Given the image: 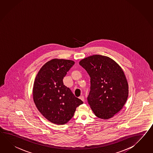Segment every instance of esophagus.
<instances>
[{
    "label": "esophagus",
    "mask_w": 153,
    "mask_h": 153,
    "mask_svg": "<svg viewBox=\"0 0 153 153\" xmlns=\"http://www.w3.org/2000/svg\"><path fill=\"white\" fill-rule=\"evenodd\" d=\"M79 98L81 100H82L83 102H84L85 101V99H84V97L83 96H81L80 97H79Z\"/></svg>",
    "instance_id": "1"
}]
</instances>
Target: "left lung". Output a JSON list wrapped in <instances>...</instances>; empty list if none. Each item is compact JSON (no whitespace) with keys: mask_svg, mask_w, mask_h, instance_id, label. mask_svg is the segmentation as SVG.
Returning <instances> with one entry per match:
<instances>
[{"mask_svg":"<svg viewBox=\"0 0 153 153\" xmlns=\"http://www.w3.org/2000/svg\"><path fill=\"white\" fill-rule=\"evenodd\" d=\"M79 64L91 78L87 100L95 116L108 119L119 112L128 97V83L122 68L108 56L94 55Z\"/></svg>","mask_w":153,"mask_h":153,"instance_id":"left-lung-1","label":"left lung"}]
</instances>
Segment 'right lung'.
I'll list each match as a JSON object with an SVG mask.
<instances>
[{
	"mask_svg": "<svg viewBox=\"0 0 153 153\" xmlns=\"http://www.w3.org/2000/svg\"><path fill=\"white\" fill-rule=\"evenodd\" d=\"M74 63L72 60L52 59L42 66L34 81L33 94L36 108L46 119L57 125L67 123L83 103L63 85V77Z\"/></svg>",
	"mask_w": 153,
	"mask_h": 153,
	"instance_id": "right-lung-1",
	"label": "right lung"
}]
</instances>
